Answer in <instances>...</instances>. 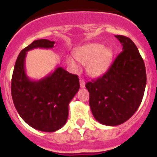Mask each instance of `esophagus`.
<instances>
[{"label":"esophagus","mask_w":157,"mask_h":157,"mask_svg":"<svg viewBox=\"0 0 157 157\" xmlns=\"http://www.w3.org/2000/svg\"><path fill=\"white\" fill-rule=\"evenodd\" d=\"M80 86H81V88H85L86 87V82L82 79H80Z\"/></svg>","instance_id":"obj_1"}]
</instances>
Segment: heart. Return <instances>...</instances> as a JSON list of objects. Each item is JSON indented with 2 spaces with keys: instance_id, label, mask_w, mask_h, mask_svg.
Returning <instances> with one entry per match:
<instances>
[{
  "instance_id": "heart-1",
  "label": "heart",
  "mask_w": 157,
  "mask_h": 157,
  "mask_svg": "<svg viewBox=\"0 0 157 157\" xmlns=\"http://www.w3.org/2000/svg\"><path fill=\"white\" fill-rule=\"evenodd\" d=\"M74 56L80 63L86 65V71L90 76L98 77L109 68L113 59V50L99 43H90L76 49ZM67 62L72 70L78 71V64L72 58L68 57Z\"/></svg>"
}]
</instances>
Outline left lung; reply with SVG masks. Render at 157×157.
Returning a JSON list of instances; mask_svg holds the SVG:
<instances>
[{"mask_svg": "<svg viewBox=\"0 0 157 157\" xmlns=\"http://www.w3.org/2000/svg\"><path fill=\"white\" fill-rule=\"evenodd\" d=\"M115 36L121 44L122 52L102 77L86 85L94 117L109 126L124 123L135 113L147 83L144 62L135 44L124 36Z\"/></svg>", "mask_w": 157, "mask_h": 157, "instance_id": "obj_1", "label": "left lung"}]
</instances>
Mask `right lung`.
Returning a JSON list of instances; mask_svg holds the SVG:
<instances>
[{
    "label": "right lung",
    "instance_id": "1",
    "mask_svg": "<svg viewBox=\"0 0 157 157\" xmlns=\"http://www.w3.org/2000/svg\"><path fill=\"white\" fill-rule=\"evenodd\" d=\"M54 41L34 40L18 54L11 81V94L17 112L28 124L44 132L59 130L66 124L68 105L80 88L78 76L62 67L38 81L26 74L27 52L36 48L51 49Z\"/></svg>",
    "mask_w": 157,
    "mask_h": 157
}]
</instances>
